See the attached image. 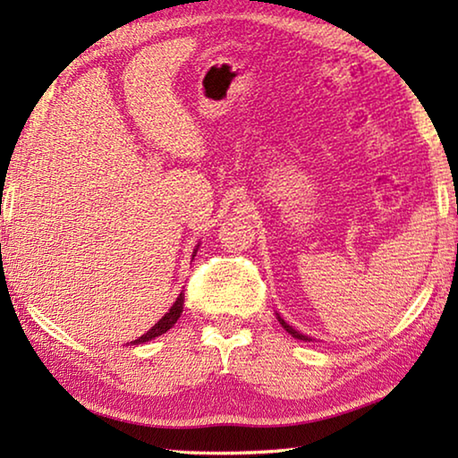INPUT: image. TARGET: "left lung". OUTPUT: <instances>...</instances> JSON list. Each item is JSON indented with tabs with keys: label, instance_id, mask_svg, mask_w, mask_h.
Wrapping results in <instances>:
<instances>
[{
	"label": "left lung",
	"instance_id": "1",
	"mask_svg": "<svg viewBox=\"0 0 458 458\" xmlns=\"http://www.w3.org/2000/svg\"><path fill=\"white\" fill-rule=\"evenodd\" d=\"M276 319H278V321H281V325H283V327H284V331H286V333H291V335H293L294 339H303V341H311V337H307V335H303V333H299L297 329H293L289 323H284V319H281V315H278V313H276Z\"/></svg>",
	"mask_w": 458,
	"mask_h": 458
}]
</instances>
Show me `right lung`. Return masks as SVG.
<instances>
[{"instance_id":"1","label":"right lung","mask_w":458,"mask_h":458,"mask_svg":"<svg viewBox=\"0 0 458 458\" xmlns=\"http://www.w3.org/2000/svg\"><path fill=\"white\" fill-rule=\"evenodd\" d=\"M193 257H196V252H193ZM182 311H183V293H180V297L175 299V303L172 305V309H169V311H167L164 317H161V319H159L157 323H155L149 331L145 333V335H141V337L135 339V341H131V344L139 345V344H145V341H151V339H155V337L164 335V333L172 329L174 325L177 323V319H180Z\"/></svg>"}]
</instances>
